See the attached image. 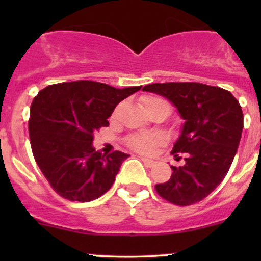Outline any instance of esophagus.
<instances>
[{
  "label": "esophagus",
  "instance_id": "obj_1",
  "mask_svg": "<svg viewBox=\"0 0 261 261\" xmlns=\"http://www.w3.org/2000/svg\"><path fill=\"white\" fill-rule=\"evenodd\" d=\"M140 159H141V162H143L147 168H152L155 164H156V162H155V160H152V159H147V158H144V156H141Z\"/></svg>",
  "mask_w": 261,
  "mask_h": 261
}]
</instances>
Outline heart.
Listing matches in <instances>:
<instances>
[{
    "mask_svg": "<svg viewBox=\"0 0 261 261\" xmlns=\"http://www.w3.org/2000/svg\"><path fill=\"white\" fill-rule=\"evenodd\" d=\"M156 99L159 98L149 97V98L145 99V105L152 101H156ZM162 141L163 139L158 135H135L128 139V145H130L131 149L141 152V154H150V152L154 151L155 146L162 143Z\"/></svg>",
    "mask_w": 261,
    "mask_h": 261,
    "instance_id": "1",
    "label": "heart"
}]
</instances>
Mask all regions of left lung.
Returning a JSON list of instances; mask_svg holds the SVG:
<instances>
[{
    "instance_id": "obj_1",
    "label": "left lung",
    "mask_w": 261,
    "mask_h": 261,
    "mask_svg": "<svg viewBox=\"0 0 261 261\" xmlns=\"http://www.w3.org/2000/svg\"><path fill=\"white\" fill-rule=\"evenodd\" d=\"M143 91L165 97L184 120L173 154H186L172 177L155 186L158 194L177 206L206 198L227 174L238 151L244 115L238 99L226 89L202 83H152ZM180 158V156H179Z\"/></svg>"
}]
</instances>
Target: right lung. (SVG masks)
I'll list each match as a JSON object with an SVG mask.
<instances>
[{"label":"right lung","mask_w":261,"mask_h":261,"mask_svg":"<svg viewBox=\"0 0 261 261\" xmlns=\"http://www.w3.org/2000/svg\"><path fill=\"white\" fill-rule=\"evenodd\" d=\"M140 87L115 88L93 81L48 86L30 107L29 135L36 164L51 188L69 201L89 202L106 193L130 155L96 151L94 131L122 99Z\"/></svg>","instance_id":"obj_1"}]
</instances>
